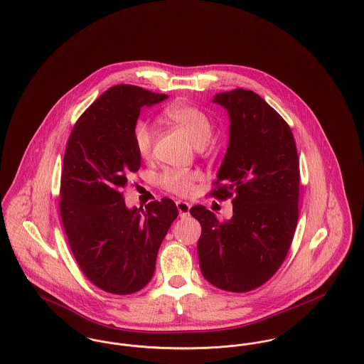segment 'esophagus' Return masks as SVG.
Segmentation results:
<instances>
[{
  "mask_svg": "<svg viewBox=\"0 0 364 364\" xmlns=\"http://www.w3.org/2000/svg\"><path fill=\"white\" fill-rule=\"evenodd\" d=\"M176 206H177V210L180 217H187L190 215V203L184 202V200H177L176 202Z\"/></svg>",
  "mask_w": 364,
  "mask_h": 364,
  "instance_id": "34e87169",
  "label": "esophagus"
}]
</instances>
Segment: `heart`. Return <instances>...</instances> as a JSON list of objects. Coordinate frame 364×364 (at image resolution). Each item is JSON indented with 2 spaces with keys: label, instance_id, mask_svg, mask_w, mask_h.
I'll return each mask as SVG.
<instances>
[{
  "label": "heart",
  "instance_id": "heart-1",
  "mask_svg": "<svg viewBox=\"0 0 364 364\" xmlns=\"http://www.w3.org/2000/svg\"><path fill=\"white\" fill-rule=\"evenodd\" d=\"M165 117L183 129L191 139L195 147H205L213 133V127L209 117L191 105H173L165 109ZM132 139L136 151L141 158H150L154 150V130L144 121H137L132 130ZM198 174L195 171L183 169H168L161 176V186L171 193L186 196L193 193Z\"/></svg>",
  "mask_w": 364,
  "mask_h": 364
}]
</instances>
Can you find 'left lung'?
Here are the masks:
<instances>
[{"label": "left lung", "mask_w": 364, "mask_h": 364, "mask_svg": "<svg viewBox=\"0 0 364 364\" xmlns=\"http://www.w3.org/2000/svg\"><path fill=\"white\" fill-rule=\"evenodd\" d=\"M213 102L231 125L209 195L232 198V217L218 221L202 205L190 213L202 227V275L221 290L246 293L272 278L289 253L299 221V154L287 122L253 90L223 92Z\"/></svg>", "instance_id": "left-lung-1"}]
</instances>
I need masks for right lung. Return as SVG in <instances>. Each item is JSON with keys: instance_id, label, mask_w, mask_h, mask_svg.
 Instances as JSON below:
<instances>
[{"instance_id": "right-lung-1", "label": "right lung", "mask_w": 364, "mask_h": 364, "mask_svg": "<svg viewBox=\"0 0 364 364\" xmlns=\"http://www.w3.org/2000/svg\"><path fill=\"white\" fill-rule=\"evenodd\" d=\"M166 97L112 86L78 118L65 147L60 214L68 245L86 278L111 294H132L150 282L178 215L169 198L128 209L122 193L141 165L132 139L140 109Z\"/></svg>"}]
</instances>
